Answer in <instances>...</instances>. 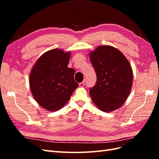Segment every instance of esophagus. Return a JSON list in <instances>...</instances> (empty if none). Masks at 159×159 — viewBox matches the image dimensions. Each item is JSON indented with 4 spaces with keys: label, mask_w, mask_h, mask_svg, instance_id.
I'll return each instance as SVG.
<instances>
[{
    "label": "esophagus",
    "mask_w": 159,
    "mask_h": 159,
    "mask_svg": "<svg viewBox=\"0 0 159 159\" xmlns=\"http://www.w3.org/2000/svg\"><path fill=\"white\" fill-rule=\"evenodd\" d=\"M85 81H82V82L80 83V84H79V86H80V87H83V86H84V85H85Z\"/></svg>",
    "instance_id": "34e87169"
}]
</instances>
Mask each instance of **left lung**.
I'll return each mask as SVG.
<instances>
[{"mask_svg":"<svg viewBox=\"0 0 159 159\" xmlns=\"http://www.w3.org/2000/svg\"><path fill=\"white\" fill-rule=\"evenodd\" d=\"M97 75L95 86L89 89L94 104L103 112L121 107L131 92L133 74L126 57L111 46H99L89 53Z\"/></svg>","mask_w":159,"mask_h":159,"instance_id":"left-lung-1","label":"left lung"}]
</instances>
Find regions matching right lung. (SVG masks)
Instances as JSON below:
<instances>
[{
  "mask_svg": "<svg viewBox=\"0 0 159 159\" xmlns=\"http://www.w3.org/2000/svg\"><path fill=\"white\" fill-rule=\"evenodd\" d=\"M71 52L50 50L38 59L30 71L29 84L32 96L41 107L50 111L63 107L78 87L75 70L68 67Z\"/></svg>",
  "mask_w": 159,
  "mask_h": 159,
  "instance_id": "add662e5",
  "label": "right lung"
}]
</instances>
